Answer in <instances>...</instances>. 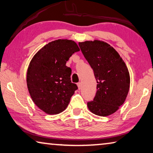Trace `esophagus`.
Wrapping results in <instances>:
<instances>
[{
    "label": "esophagus",
    "mask_w": 153,
    "mask_h": 153,
    "mask_svg": "<svg viewBox=\"0 0 153 153\" xmlns=\"http://www.w3.org/2000/svg\"><path fill=\"white\" fill-rule=\"evenodd\" d=\"M77 86H78V89H81V88H82V84H81V82L77 83Z\"/></svg>",
    "instance_id": "1"
}]
</instances>
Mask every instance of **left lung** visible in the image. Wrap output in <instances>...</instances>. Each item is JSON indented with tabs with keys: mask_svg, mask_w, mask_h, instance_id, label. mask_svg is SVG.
<instances>
[{
	"mask_svg": "<svg viewBox=\"0 0 153 153\" xmlns=\"http://www.w3.org/2000/svg\"><path fill=\"white\" fill-rule=\"evenodd\" d=\"M85 59L94 71L97 91L87 105L92 113L110 115L125 102L130 77L126 63L108 44L100 40L79 42Z\"/></svg>",
	"mask_w": 153,
	"mask_h": 153,
	"instance_id": "obj_1",
	"label": "left lung"
}]
</instances>
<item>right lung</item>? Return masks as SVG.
I'll use <instances>...</instances> for the list:
<instances>
[{"label": "right lung", "instance_id": "1", "mask_svg": "<svg viewBox=\"0 0 153 153\" xmlns=\"http://www.w3.org/2000/svg\"><path fill=\"white\" fill-rule=\"evenodd\" d=\"M78 51V46L74 41L57 40L41 48L30 61L27 88L36 105L46 113L63 112L77 89L70 80L71 69L66 63Z\"/></svg>", "mask_w": 153, "mask_h": 153}]
</instances>
